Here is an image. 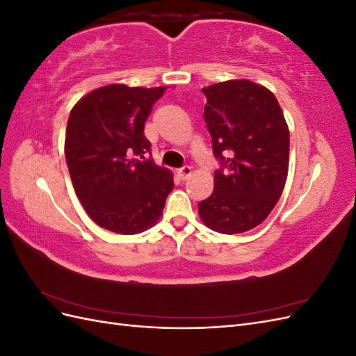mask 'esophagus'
<instances>
[{"instance_id": "esophagus-1", "label": "esophagus", "mask_w": 356, "mask_h": 356, "mask_svg": "<svg viewBox=\"0 0 356 356\" xmlns=\"http://www.w3.org/2000/svg\"><path fill=\"white\" fill-rule=\"evenodd\" d=\"M191 174H193V170H191L190 166H184V168H181V169L178 170V177H179V179H182V181L190 178Z\"/></svg>"}]
</instances>
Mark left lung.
Instances as JSON below:
<instances>
[{"label": "left lung", "instance_id": "8db88e82", "mask_svg": "<svg viewBox=\"0 0 356 356\" xmlns=\"http://www.w3.org/2000/svg\"><path fill=\"white\" fill-rule=\"evenodd\" d=\"M204 122L222 168L199 203L203 224L234 234L260 225L281 197L289 161V129L276 96L251 80L203 88Z\"/></svg>", "mask_w": 356, "mask_h": 356}]
</instances>
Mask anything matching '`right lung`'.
<instances>
[{
    "label": "right lung",
    "instance_id": "right-lung-1",
    "mask_svg": "<svg viewBox=\"0 0 356 356\" xmlns=\"http://www.w3.org/2000/svg\"><path fill=\"white\" fill-rule=\"evenodd\" d=\"M166 88L102 86L72 106L65 157L75 195L101 227L141 233L159 221L174 175L145 159L149 143L144 126Z\"/></svg>",
    "mask_w": 356,
    "mask_h": 356
}]
</instances>
